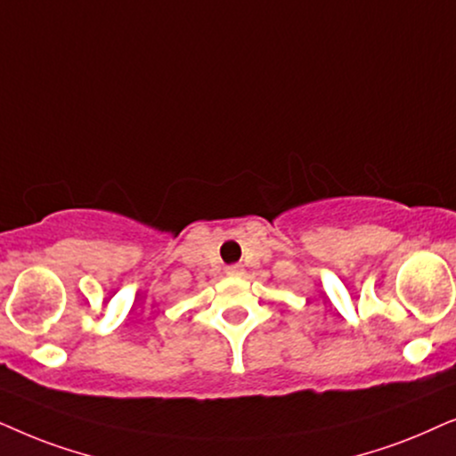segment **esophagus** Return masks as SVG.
<instances>
[{"mask_svg":"<svg viewBox=\"0 0 456 456\" xmlns=\"http://www.w3.org/2000/svg\"><path fill=\"white\" fill-rule=\"evenodd\" d=\"M224 273H227V275H232V277H238V275H241V273H244V269H241L240 265H233V266H227Z\"/></svg>","mask_w":456,"mask_h":456,"instance_id":"esophagus-1","label":"esophagus"}]
</instances>
